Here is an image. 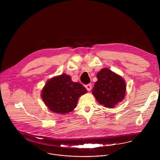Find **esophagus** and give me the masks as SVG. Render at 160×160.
I'll use <instances>...</instances> for the list:
<instances>
[{
	"instance_id": "obj_1",
	"label": "esophagus",
	"mask_w": 160,
	"mask_h": 160,
	"mask_svg": "<svg viewBox=\"0 0 160 160\" xmlns=\"http://www.w3.org/2000/svg\"><path fill=\"white\" fill-rule=\"evenodd\" d=\"M85 88H87V90L88 91H90L91 90V88H92V84H91V83L87 84V85H85Z\"/></svg>"
}]
</instances>
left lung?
Masks as SVG:
<instances>
[{
	"instance_id": "left-lung-1",
	"label": "left lung",
	"mask_w": 160,
	"mask_h": 160,
	"mask_svg": "<svg viewBox=\"0 0 160 160\" xmlns=\"http://www.w3.org/2000/svg\"><path fill=\"white\" fill-rule=\"evenodd\" d=\"M97 78L92 94L99 104L111 108L123 99L126 85L121 77L108 68H103L98 73Z\"/></svg>"
}]
</instances>
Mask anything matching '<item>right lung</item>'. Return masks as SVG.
<instances>
[{
  "label": "right lung",
  "mask_w": 160,
  "mask_h": 160,
  "mask_svg": "<svg viewBox=\"0 0 160 160\" xmlns=\"http://www.w3.org/2000/svg\"><path fill=\"white\" fill-rule=\"evenodd\" d=\"M86 92L87 89L82 84L72 82L69 75L62 74L48 81L42 98L51 111L65 114L76 108L79 97Z\"/></svg>",
  "instance_id": "obj_1"
}]
</instances>
